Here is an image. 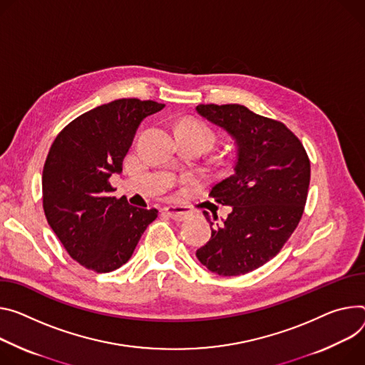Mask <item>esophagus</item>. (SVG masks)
<instances>
[{
  "label": "esophagus",
  "mask_w": 365,
  "mask_h": 365,
  "mask_svg": "<svg viewBox=\"0 0 365 365\" xmlns=\"http://www.w3.org/2000/svg\"><path fill=\"white\" fill-rule=\"evenodd\" d=\"M164 212L168 214L172 220L175 221H183L185 218L189 217L190 214V210L186 208V207H179V205H169L164 208Z\"/></svg>",
  "instance_id": "34e87169"
}]
</instances>
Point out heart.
I'll use <instances>...</instances> for the list:
<instances>
[{
	"label": "heart",
	"mask_w": 365,
	"mask_h": 365,
	"mask_svg": "<svg viewBox=\"0 0 365 365\" xmlns=\"http://www.w3.org/2000/svg\"><path fill=\"white\" fill-rule=\"evenodd\" d=\"M178 132H182V134H187V135L202 140L208 145V148H211L215 143L214 130L207 123L197 120V119H185L179 125Z\"/></svg>",
	"instance_id": "b5f03b06"
}]
</instances>
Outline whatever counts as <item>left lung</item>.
<instances>
[{
    "label": "left lung",
    "instance_id": "8db88e82",
    "mask_svg": "<svg viewBox=\"0 0 365 365\" xmlns=\"http://www.w3.org/2000/svg\"><path fill=\"white\" fill-rule=\"evenodd\" d=\"M196 112L222 128L237 145L235 173L211 196L231 212L211 224V239L196 257L211 272L237 277L279 253L302 220L310 185L309 155L282 123L242 105H200ZM217 220V217H214Z\"/></svg>",
    "mask_w": 365,
    "mask_h": 365
}]
</instances>
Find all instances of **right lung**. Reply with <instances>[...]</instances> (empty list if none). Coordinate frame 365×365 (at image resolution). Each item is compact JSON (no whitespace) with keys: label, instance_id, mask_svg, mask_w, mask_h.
<instances>
[{"label":"right lung","instance_id":"add662e5","mask_svg":"<svg viewBox=\"0 0 365 365\" xmlns=\"http://www.w3.org/2000/svg\"><path fill=\"white\" fill-rule=\"evenodd\" d=\"M163 103L118 98L97 106L65 126L55 138L42 175L48 224L84 268L106 274L134 253L158 211L128 204L112 195L110 176L122 172L123 158L144 118Z\"/></svg>","mask_w":365,"mask_h":365}]
</instances>
